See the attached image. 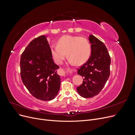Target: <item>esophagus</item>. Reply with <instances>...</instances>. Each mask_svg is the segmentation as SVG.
Listing matches in <instances>:
<instances>
[{
  "mask_svg": "<svg viewBox=\"0 0 135 135\" xmlns=\"http://www.w3.org/2000/svg\"><path fill=\"white\" fill-rule=\"evenodd\" d=\"M61 71H62V74H61V75H62V76H65V75H66V74H68V72L67 71H65L64 70H61ZM69 72L70 73H71L72 71L69 70Z\"/></svg>",
  "mask_w": 135,
  "mask_h": 135,
  "instance_id": "esophagus-1",
  "label": "esophagus"
}]
</instances>
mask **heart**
<instances>
[{
    "label": "heart",
    "mask_w": 135,
    "mask_h": 135,
    "mask_svg": "<svg viewBox=\"0 0 135 135\" xmlns=\"http://www.w3.org/2000/svg\"><path fill=\"white\" fill-rule=\"evenodd\" d=\"M57 46H51V53L57 64H61L66 56L71 64L81 65L86 62L91 54L88 40L79 36L65 35L60 38Z\"/></svg>",
    "instance_id": "heart-1"
}]
</instances>
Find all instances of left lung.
<instances>
[{"instance_id":"1","label":"left lung","mask_w":135,"mask_h":135,"mask_svg":"<svg viewBox=\"0 0 135 135\" xmlns=\"http://www.w3.org/2000/svg\"><path fill=\"white\" fill-rule=\"evenodd\" d=\"M91 55L88 61L78 69V74L83 76V81L76 88L79 95L91 98L103 89L110 76L111 60L105 44L93 35L89 36Z\"/></svg>"}]
</instances>
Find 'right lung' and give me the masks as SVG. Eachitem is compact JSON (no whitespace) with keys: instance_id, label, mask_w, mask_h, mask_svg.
<instances>
[{"instance_id":"add662e5","label":"right lung","mask_w":135,"mask_h":135,"mask_svg":"<svg viewBox=\"0 0 135 135\" xmlns=\"http://www.w3.org/2000/svg\"><path fill=\"white\" fill-rule=\"evenodd\" d=\"M59 66L52 59L46 36L41 35L28 44L20 59V74L23 84L38 100L50 101L57 95L61 79Z\"/></svg>"}]
</instances>
